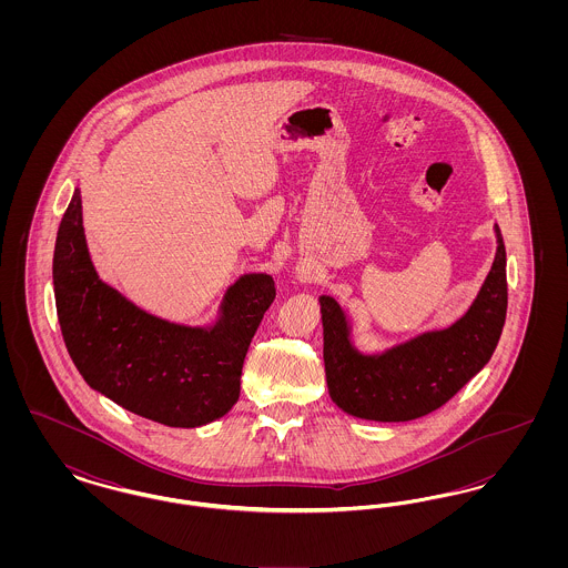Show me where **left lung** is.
<instances>
[{
	"label": "left lung",
	"mask_w": 568,
	"mask_h": 568,
	"mask_svg": "<svg viewBox=\"0 0 568 568\" xmlns=\"http://www.w3.org/2000/svg\"><path fill=\"white\" fill-rule=\"evenodd\" d=\"M496 257L464 317L377 355L353 347L349 322L322 296L325 381L345 413L373 422H410L454 398L491 357L507 317V253L498 225Z\"/></svg>",
	"instance_id": "left-lung-1"
}]
</instances>
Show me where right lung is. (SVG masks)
Here are the masks:
<instances>
[{
  "label": "right lung",
  "mask_w": 568,
  "mask_h": 568,
  "mask_svg": "<svg viewBox=\"0 0 568 568\" xmlns=\"http://www.w3.org/2000/svg\"><path fill=\"white\" fill-rule=\"evenodd\" d=\"M53 285L61 334L82 378L170 428L204 426L236 405L244 355L276 296L271 274H244L225 292L213 327L149 315L93 268L79 190L57 232Z\"/></svg>",
  "instance_id": "add662e5"
}]
</instances>
